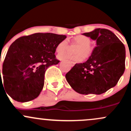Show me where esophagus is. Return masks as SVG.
Here are the masks:
<instances>
[{
    "label": "esophagus",
    "instance_id": "esophagus-1",
    "mask_svg": "<svg viewBox=\"0 0 131 131\" xmlns=\"http://www.w3.org/2000/svg\"><path fill=\"white\" fill-rule=\"evenodd\" d=\"M68 62H69V63L71 64V66H72V67L75 65V62H72V61H68Z\"/></svg>",
    "mask_w": 131,
    "mask_h": 131
}]
</instances>
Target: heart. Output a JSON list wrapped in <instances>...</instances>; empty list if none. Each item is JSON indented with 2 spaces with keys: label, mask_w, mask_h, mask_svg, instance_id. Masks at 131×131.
Returning <instances> with one entry per match:
<instances>
[{
  "label": "heart",
  "mask_w": 131,
  "mask_h": 131,
  "mask_svg": "<svg viewBox=\"0 0 131 131\" xmlns=\"http://www.w3.org/2000/svg\"><path fill=\"white\" fill-rule=\"evenodd\" d=\"M73 42L79 45L75 52L77 54L75 56H70L67 54L59 55L58 57L59 59H69L77 62H81L84 59V57H89L92 54L93 49L90 45L91 39L88 37L82 35L77 36L73 39ZM67 48H68V40L67 39H64L60 42L57 46L56 51L58 53L64 52L67 50Z\"/></svg>",
  "instance_id": "b5f03b06"
}]
</instances>
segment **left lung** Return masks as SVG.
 <instances>
[{
  "instance_id": "obj_1",
  "label": "left lung",
  "mask_w": 131,
  "mask_h": 131,
  "mask_svg": "<svg viewBox=\"0 0 131 131\" xmlns=\"http://www.w3.org/2000/svg\"><path fill=\"white\" fill-rule=\"evenodd\" d=\"M96 40L86 62L75 64L66 74L71 88L81 94H101L116 85L125 71L126 49L116 35L105 29L82 34Z\"/></svg>"
}]
</instances>
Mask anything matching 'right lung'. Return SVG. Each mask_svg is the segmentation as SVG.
Instances as JSON below:
<instances>
[{
	"mask_svg": "<svg viewBox=\"0 0 131 131\" xmlns=\"http://www.w3.org/2000/svg\"><path fill=\"white\" fill-rule=\"evenodd\" d=\"M66 38L64 35L36 33L19 38L10 45L2 66L4 88L10 97L25 102L39 96L45 72L59 62L54 54Z\"/></svg>",
	"mask_w": 131,
	"mask_h": 131,
	"instance_id": "1",
	"label": "right lung"
}]
</instances>
